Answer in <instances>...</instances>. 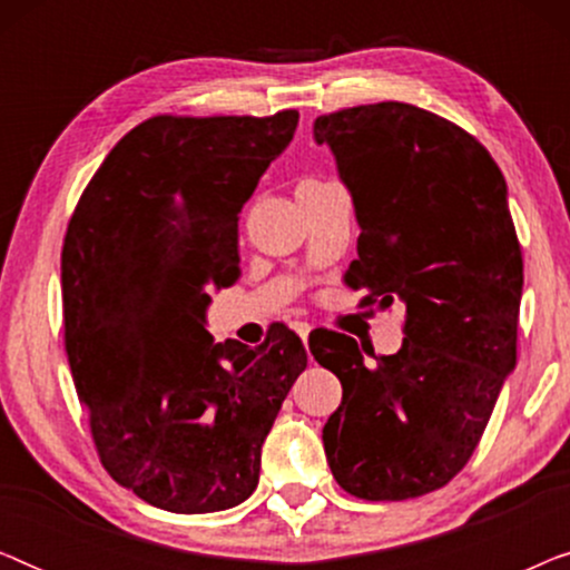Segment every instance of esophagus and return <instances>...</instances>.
I'll use <instances>...</instances> for the list:
<instances>
[{
  "mask_svg": "<svg viewBox=\"0 0 570 570\" xmlns=\"http://www.w3.org/2000/svg\"><path fill=\"white\" fill-rule=\"evenodd\" d=\"M291 326H293V332L298 334V337H301L303 342L308 340V332H311V324H308V322H293Z\"/></svg>",
  "mask_w": 570,
  "mask_h": 570,
  "instance_id": "esophagus-1",
  "label": "esophagus"
}]
</instances>
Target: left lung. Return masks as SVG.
Returning <instances> with one entry per match:
<instances>
[{
	"label": "left lung",
	"instance_id": "1",
	"mask_svg": "<svg viewBox=\"0 0 570 570\" xmlns=\"http://www.w3.org/2000/svg\"><path fill=\"white\" fill-rule=\"evenodd\" d=\"M314 139L361 225L345 283L363 306L404 308L402 347L376 365L345 334L311 340L342 384L326 462L350 495L407 501L462 472L517 365L524 262L505 178L470 131L396 100L318 116Z\"/></svg>",
	"mask_w": 570,
	"mask_h": 570
}]
</instances>
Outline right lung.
I'll list each match as a JSON object with an SVG mask.
<instances>
[{
    "mask_svg": "<svg viewBox=\"0 0 570 570\" xmlns=\"http://www.w3.org/2000/svg\"><path fill=\"white\" fill-rule=\"evenodd\" d=\"M298 111L153 116L85 186L61 248L65 347L106 472L163 511L213 513L259 482L262 443L306 368L287 326L259 347L205 330L238 279V215Z\"/></svg>",
    "mask_w": 570,
    "mask_h": 570,
    "instance_id": "1",
    "label": "right lung"
}]
</instances>
